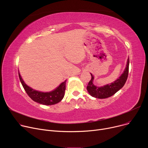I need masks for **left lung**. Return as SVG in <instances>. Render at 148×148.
<instances>
[{
  "label": "left lung",
  "instance_id": "8db88e82",
  "mask_svg": "<svg viewBox=\"0 0 148 148\" xmlns=\"http://www.w3.org/2000/svg\"><path fill=\"white\" fill-rule=\"evenodd\" d=\"M129 64L130 60L129 58L127 60V64L126 68L124 71L123 73L121 76L115 82L110 83L108 84L105 85L102 87H97L93 84V80H94V77L91 74V80L89 81L87 90L91 96L97 98L104 99L110 97L114 94H115L119 90H120L125 84L129 72Z\"/></svg>",
  "mask_w": 148,
  "mask_h": 148
}]
</instances>
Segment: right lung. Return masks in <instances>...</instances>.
I'll return each mask as SVG.
<instances>
[{
	"mask_svg": "<svg viewBox=\"0 0 148 148\" xmlns=\"http://www.w3.org/2000/svg\"><path fill=\"white\" fill-rule=\"evenodd\" d=\"M18 75L22 86L23 88L25 89L27 94L31 99L36 103L46 106L53 105L60 102L64 97L66 80L62 83L59 87L51 92H41L34 90L33 89L29 87L23 80L19 73Z\"/></svg>",
	"mask_w": 148,
	"mask_h": 148,
	"instance_id": "1",
	"label": "right lung"
}]
</instances>
